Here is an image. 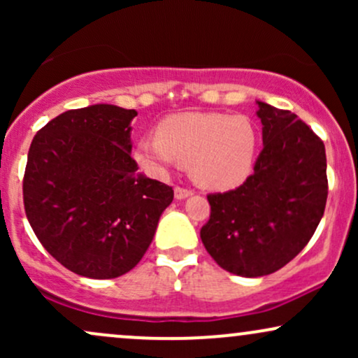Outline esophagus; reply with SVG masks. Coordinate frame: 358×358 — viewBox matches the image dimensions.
<instances>
[{
    "label": "esophagus",
    "instance_id": "1",
    "mask_svg": "<svg viewBox=\"0 0 358 358\" xmlns=\"http://www.w3.org/2000/svg\"><path fill=\"white\" fill-rule=\"evenodd\" d=\"M192 195H193V192L188 190V188H182V187L175 188V199L176 200H185Z\"/></svg>",
    "mask_w": 358,
    "mask_h": 358
}]
</instances>
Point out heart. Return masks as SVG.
I'll use <instances>...</instances> for the list:
<instances>
[{
    "label": "heart",
    "instance_id": "b5f03b06",
    "mask_svg": "<svg viewBox=\"0 0 358 358\" xmlns=\"http://www.w3.org/2000/svg\"><path fill=\"white\" fill-rule=\"evenodd\" d=\"M256 126L245 116L222 113H182L168 116L156 136L139 139L134 158L153 175L190 165L193 182L207 190L241 187L252 175L257 159Z\"/></svg>",
    "mask_w": 358,
    "mask_h": 358
}]
</instances>
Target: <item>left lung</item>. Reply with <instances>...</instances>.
<instances>
[{
    "label": "left lung",
    "mask_w": 358,
    "mask_h": 358,
    "mask_svg": "<svg viewBox=\"0 0 358 358\" xmlns=\"http://www.w3.org/2000/svg\"><path fill=\"white\" fill-rule=\"evenodd\" d=\"M262 151L239 188L208 195L200 231L222 269L242 278L274 273L310 242L327 205L324 145L296 114L256 101Z\"/></svg>",
    "instance_id": "left-lung-1"
}]
</instances>
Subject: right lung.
<instances>
[{"instance_id":"add662e5","label":"right lung","mask_w":358,"mask_h":358,"mask_svg":"<svg viewBox=\"0 0 358 358\" xmlns=\"http://www.w3.org/2000/svg\"><path fill=\"white\" fill-rule=\"evenodd\" d=\"M134 109L67 110L36 133L23 202L35 236L79 276L113 279L141 261L173 190L131 158Z\"/></svg>"}]
</instances>
